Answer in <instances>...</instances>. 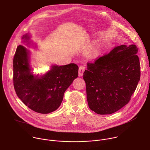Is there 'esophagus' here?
<instances>
[{"instance_id": "34e87169", "label": "esophagus", "mask_w": 150, "mask_h": 150, "mask_svg": "<svg viewBox=\"0 0 150 150\" xmlns=\"http://www.w3.org/2000/svg\"><path fill=\"white\" fill-rule=\"evenodd\" d=\"M85 71V67L83 66H81L79 68V70H78V75L79 76H81L83 75V74L84 72V71Z\"/></svg>"}]
</instances>
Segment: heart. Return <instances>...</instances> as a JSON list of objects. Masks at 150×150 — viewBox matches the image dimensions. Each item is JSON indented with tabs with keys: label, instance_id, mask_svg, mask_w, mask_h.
Here are the masks:
<instances>
[{
	"label": "heart",
	"instance_id": "1",
	"mask_svg": "<svg viewBox=\"0 0 150 150\" xmlns=\"http://www.w3.org/2000/svg\"><path fill=\"white\" fill-rule=\"evenodd\" d=\"M103 48V42L100 40L96 41L91 46L88 51V56L90 57L94 58L97 57L101 52Z\"/></svg>",
	"mask_w": 150,
	"mask_h": 150
}]
</instances>
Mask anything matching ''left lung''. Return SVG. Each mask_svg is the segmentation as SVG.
<instances>
[{
  "label": "left lung",
  "instance_id": "1",
  "mask_svg": "<svg viewBox=\"0 0 150 150\" xmlns=\"http://www.w3.org/2000/svg\"><path fill=\"white\" fill-rule=\"evenodd\" d=\"M136 45H121L87 63L83 78L90 109L99 115L113 113L129 102L141 76Z\"/></svg>",
  "mask_w": 150,
  "mask_h": 150
}]
</instances>
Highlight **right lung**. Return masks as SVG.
<instances>
[{"mask_svg": "<svg viewBox=\"0 0 150 150\" xmlns=\"http://www.w3.org/2000/svg\"><path fill=\"white\" fill-rule=\"evenodd\" d=\"M23 38L29 40L27 34ZM13 82L17 96L31 110L47 114L58 109L64 93L78 75L75 63L53 66L45 75L35 78L31 72L28 53L23 46L17 47L13 59Z\"/></svg>", "mask_w": 150, "mask_h": 150, "instance_id": "obj_1", "label": "right lung"}]
</instances>
